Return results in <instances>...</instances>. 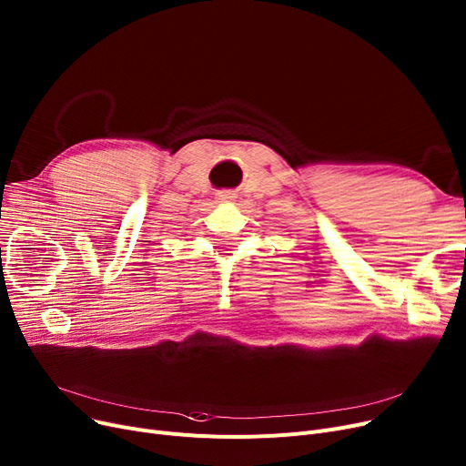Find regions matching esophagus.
<instances>
[{
	"mask_svg": "<svg viewBox=\"0 0 466 466\" xmlns=\"http://www.w3.org/2000/svg\"><path fill=\"white\" fill-rule=\"evenodd\" d=\"M228 198H230V196H228L227 192H220V194H218V200L225 202V200H228Z\"/></svg>",
	"mask_w": 466,
	"mask_h": 466,
	"instance_id": "1",
	"label": "esophagus"
}]
</instances>
